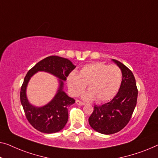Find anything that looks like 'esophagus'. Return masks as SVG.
<instances>
[{
    "instance_id": "obj_1",
    "label": "esophagus",
    "mask_w": 158,
    "mask_h": 158,
    "mask_svg": "<svg viewBox=\"0 0 158 158\" xmlns=\"http://www.w3.org/2000/svg\"><path fill=\"white\" fill-rule=\"evenodd\" d=\"M76 104H77V105L82 106V105H84V102H82L79 101V100H77L76 101Z\"/></svg>"
}]
</instances>
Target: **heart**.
Returning a JSON list of instances; mask_svg holds the SVG:
<instances>
[{"label": "heart", "instance_id": "heart-1", "mask_svg": "<svg viewBox=\"0 0 158 158\" xmlns=\"http://www.w3.org/2000/svg\"><path fill=\"white\" fill-rule=\"evenodd\" d=\"M123 74L115 65L108 66L103 62H95L84 66L79 74L72 72L67 77L71 94L77 96L88 84L89 92L83 95L87 100L95 99L98 102L112 99L119 89Z\"/></svg>", "mask_w": 158, "mask_h": 158}]
</instances>
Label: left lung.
<instances>
[{
  "instance_id": "8db88e82",
  "label": "left lung",
  "mask_w": 158,
  "mask_h": 158,
  "mask_svg": "<svg viewBox=\"0 0 158 158\" xmlns=\"http://www.w3.org/2000/svg\"><path fill=\"white\" fill-rule=\"evenodd\" d=\"M122 71L123 80L119 92L110 102L102 105H94L89 118L91 127L101 134L111 135L118 132L125 127L137 104L136 81L132 72L120 61L112 59Z\"/></svg>"
}]
</instances>
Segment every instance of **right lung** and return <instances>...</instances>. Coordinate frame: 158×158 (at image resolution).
<instances>
[{"instance_id":"obj_1","label":"right lung","mask_w":158,"mask_h":158,"mask_svg":"<svg viewBox=\"0 0 158 158\" xmlns=\"http://www.w3.org/2000/svg\"><path fill=\"white\" fill-rule=\"evenodd\" d=\"M75 66L65 58L51 56L44 59L28 71L21 89L20 98L24 112L29 123L39 132L55 133L61 130L68 121V108L75 102L63 91L64 81ZM38 71H45L59 79L60 86L52 100L43 107L32 106L26 96V88L30 79Z\"/></svg>"}]
</instances>
